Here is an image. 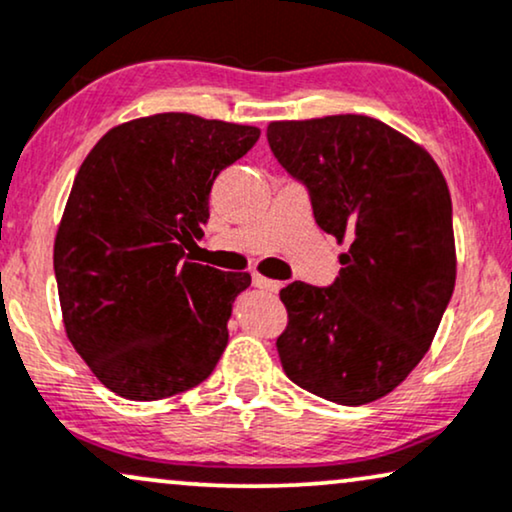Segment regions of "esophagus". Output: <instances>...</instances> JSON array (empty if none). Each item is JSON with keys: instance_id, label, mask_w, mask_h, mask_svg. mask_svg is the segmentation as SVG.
<instances>
[{"instance_id": "esophagus-1", "label": "esophagus", "mask_w": 512, "mask_h": 512, "mask_svg": "<svg viewBox=\"0 0 512 512\" xmlns=\"http://www.w3.org/2000/svg\"><path fill=\"white\" fill-rule=\"evenodd\" d=\"M252 283H255L257 288H262V291H272V293H276L283 286V283L272 281V279H267V276H260V274H252Z\"/></svg>"}]
</instances>
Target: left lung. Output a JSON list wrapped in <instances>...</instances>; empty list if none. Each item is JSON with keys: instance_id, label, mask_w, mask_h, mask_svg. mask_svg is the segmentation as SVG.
I'll use <instances>...</instances> for the list:
<instances>
[{"instance_id": "obj_1", "label": "left lung", "mask_w": 512, "mask_h": 512, "mask_svg": "<svg viewBox=\"0 0 512 512\" xmlns=\"http://www.w3.org/2000/svg\"><path fill=\"white\" fill-rule=\"evenodd\" d=\"M267 140L338 243L331 286L293 281L276 348L286 377L338 405L391 393L432 346L455 286L451 193L420 145L384 121H272Z\"/></svg>"}]
</instances>
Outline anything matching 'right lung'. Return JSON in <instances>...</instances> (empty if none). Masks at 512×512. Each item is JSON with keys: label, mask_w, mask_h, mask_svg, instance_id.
I'll list each match as a JSON object with an SVG mask.
<instances>
[{"label": "right lung", "mask_w": 512, "mask_h": 512, "mask_svg": "<svg viewBox=\"0 0 512 512\" xmlns=\"http://www.w3.org/2000/svg\"><path fill=\"white\" fill-rule=\"evenodd\" d=\"M260 128L155 114L104 133L80 164L57 240L66 336L97 379L128 400L202 384L226 343L250 274L190 262L209 190Z\"/></svg>", "instance_id": "right-lung-1"}]
</instances>
